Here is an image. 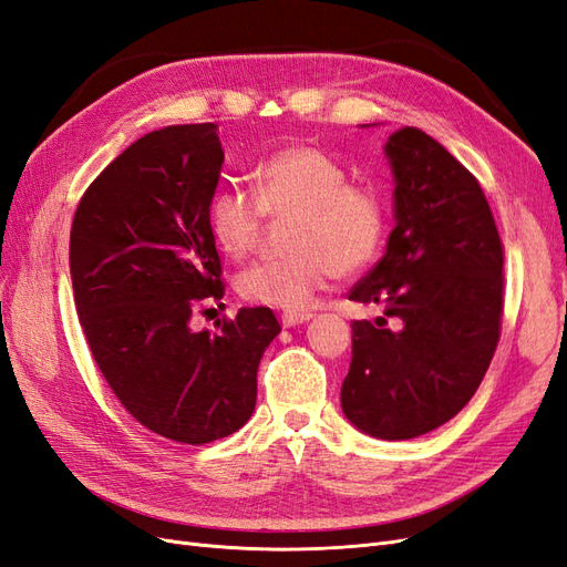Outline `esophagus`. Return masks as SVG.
<instances>
[{"label":"esophagus","mask_w":567,"mask_h":567,"mask_svg":"<svg viewBox=\"0 0 567 567\" xmlns=\"http://www.w3.org/2000/svg\"><path fill=\"white\" fill-rule=\"evenodd\" d=\"M310 319H312L310 312H284L281 315V323L286 326V329H290V326H298V323L310 321Z\"/></svg>","instance_id":"esophagus-1"}]
</instances>
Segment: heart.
Listing matches in <instances>:
<instances>
[{
  "instance_id": "b5f03b06",
  "label": "heart",
  "mask_w": 567,
  "mask_h": 567,
  "mask_svg": "<svg viewBox=\"0 0 567 567\" xmlns=\"http://www.w3.org/2000/svg\"><path fill=\"white\" fill-rule=\"evenodd\" d=\"M348 169L317 144H288L257 163L252 194L221 188L210 200L215 244L244 260L262 236L265 215H293L281 260L246 267L236 290L246 302L302 312L336 277L364 271L379 257L388 208L379 188L348 182Z\"/></svg>"
}]
</instances>
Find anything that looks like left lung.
Instances as JSON below:
<instances>
[{
	"label": "left lung",
	"instance_id": "left-lung-1",
	"mask_svg": "<svg viewBox=\"0 0 567 567\" xmlns=\"http://www.w3.org/2000/svg\"><path fill=\"white\" fill-rule=\"evenodd\" d=\"M385 156L398 225L350 290L383 317L352 321L340 404L362 433L411 440L454 419L485 379L502 336L504 246L480 182L433 136L402 127Z\"/></svg>",
	"mask_w": 567,
	"mask_h": 567
}]
</instances>
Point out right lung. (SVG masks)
I'll list each match as a JSON object with an SVG mask.
<instances>
[{"label":"right lung","instance_id":"obj_1","mask_svg":"<svg viewBox=\"0 0 567 567\" xmlns=\"http://www.w3.org/2000/svg\"><path fill=\"white\" fill-rule=\"evenodd\" d=\"M221 163L215 123L151 132L90 184L71 229L75 310L99 371L136 421L182 444L250 419L257 364L281 331L269 307L192 329L225 296L208 225Z\"/></svg>","mask_w":567,"mask_h":567}]
</instances>
